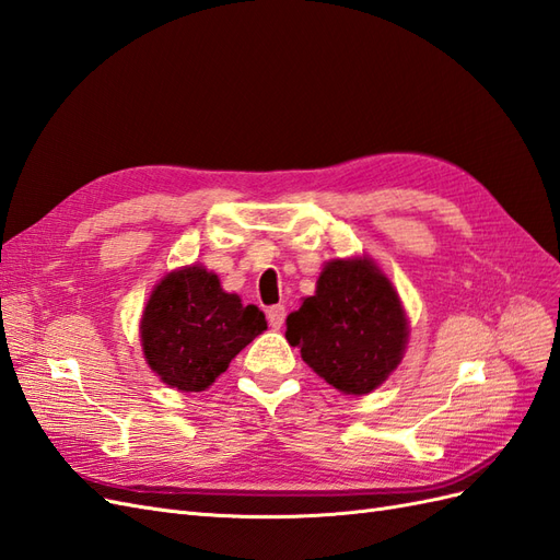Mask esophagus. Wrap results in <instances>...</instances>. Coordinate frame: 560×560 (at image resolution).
<instances>
[{
    "instance_id": "1",
    "label": "esophagus",
    "mask_w": 560,
    "mask_h": 560,
    "mask_svg": "<svg viewBox=\"0 0 560 560\" xmlns=\"http://www.w3.org/2000/svg\"><path fill=\"white\" fill-rule=\"evenodd\" d=\"M283 319H285V307L283 305H271L267 310V322H269L271 328H281Z\"/></svg>"
}]
</instances>
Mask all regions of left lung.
I'll return each mask as SVG.
<instances>
[{
    "mask_svg": "<svg viewBox=\"0 0 560 560\" xmlns=\"http://www.w3.org/2000/svg\"><path fill=\"white\" fill-rule=\"evenodd\" d=\"M409 322L390 279L371 257L326 262L314 295L285 319V340L346 395H366L402 362Z\"/></svg>",
    "mask_w": 560,
    "mask_h": 560,
    "instance_id": "1",
    "label": "left lung"
}]
</instances>
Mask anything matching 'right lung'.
<instances>
[{
    "label": "right lung",
    "instance_id": "1",
    "mask_svg": "<svg viewBox=\"0 0 560 560\" xmlns=\"http://www.w3.org/2000/svg\"><path fill=\"white\" fill-rule=\"evenodd\" d=\"M267 328L265 314L222 291L206 267L170 271L141 314V350L153 374L170 388L200 393Z\"/></svg>",
    "mask_w": 560,
    "mask_h": 560
}]
</instances>
